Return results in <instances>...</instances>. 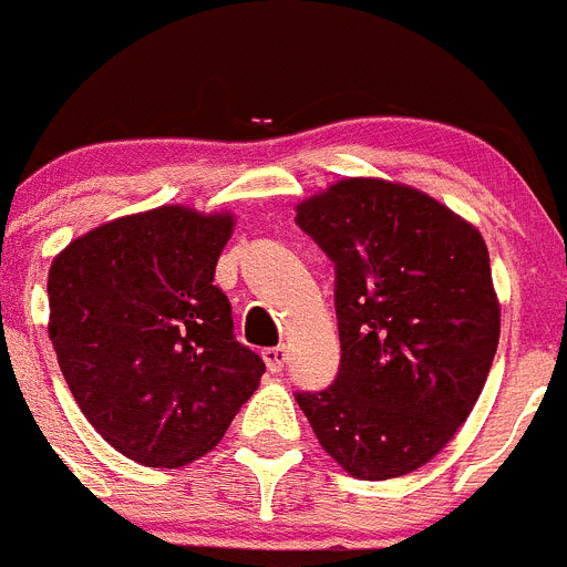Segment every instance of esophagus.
I'll list each match as a JSON object with an SVG mask.
<instances>
[{
  "instance_id": "1",
  "label": "esophagus",
  "mask_w": 567,
  "mask_h": 567,
  "mask_svg": "<svg viewBox=\"0 0 567 567\" xmlns=\"http://www.w3.org/2000/svg\"><path fill=\"white\" fill-rule=\"evenodd\" d=\"M262 361H266V367L271 369V372H282L285 363H288V349H285V347H268L266 352H262Z\"/></svg>"
}]
</instances>
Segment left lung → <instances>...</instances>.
<instances>
[{"label": "left lung", "mask_w": 567, "mask_h": 567, "mask_svg": "<svg viewBox=\"0 0 567 567\" xmlns=\"http://www.w3.org/2000/svg\"><path fill=\"white\" fill-rule=\"evenodd\" d=\"M336 262L341 369L296 391L321 447L363 481L414 473L456 436L498 349L501 308L475 226L431 195L343 178L296 206Z\"/></svg>", "instance_id": "8db88e82"}]
</instances>
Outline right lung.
<instances>
[{
	"label": "right lung",
	"instance_id": "obj_1",
	"mask_svg": "<svg viewBox=\"0 0 567 567\" xmlns=\"http://www.w3.org/2000/svg\"><path fill=\"white\" fill-rule=\"evenodd\" d=\"M235 218L158 206L69 243L47 279L50 341L94 431L147 467L224 439L266 363L212 282Z\"/></svg>",
	"mask_w": 567,
	"mask_h": 567
}]
</instances>
